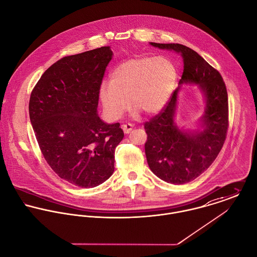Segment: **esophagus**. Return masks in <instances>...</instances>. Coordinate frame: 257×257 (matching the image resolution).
I'll use <instances>...</instances> for the list:
<instances>
[{
    "instance_id": "34e87169",
    "label": "esophagus",
    "mask_w": 257,
    "mask_h": 257,
    "mask_svg": "<svg viewBox=\"0 0 257 257\" xmlns=\"http://www.w3.org/2000/svg\"><path fill=\"white\" fill-rule=\"evenodd\" d=\"M134 125L132 123H125V124H122V130H123V133L124 134H130L131 131L133 130Z\"/></svg>"
}]
</instances>
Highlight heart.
<instances>
[{
  "label": "heart",
  "instance_id": "1",
  "mask_svg": "<svg viewBox=\"0 0 257 257\" xmlns=\"http://www.w3.org/2000/svg\"><path fill=\"white\" fill-rule=\"evenodd\" d=\"M177 79V68L169 58H132L114 68L110 82L101 85L100 99L108 116L114 120L128 110L131 103L136 114H152L165 106Z\"/></svg>",
  "mask_w": 257,
  "mask_h": 257
}]
</instances>
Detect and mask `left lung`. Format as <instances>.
I'll use <instances>...</instances> for the list:
<instances>
[{"label":"left lung","instance_id":"left-lung-1","mask_svg":"<svg viewBox=\"0 0 257 257\" xmlns=\"http://www.w3.org/2000/svg\"><path fill=\"white\" fill-rule=\"evenodd\" d=\"M150 44L179 53L184 62L179 84L199 85L205 96L206 108L199 130L183 131L174 122L180 87L162 110L145 123V148L150 170L167 183H188L211 166L225 141L228 127L225 84L220 72L193 49L179 43Z\"/></svg>","mask_w":257,"mask_h":257}]
</instances>
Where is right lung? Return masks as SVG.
Returning a JSON list of instances; mask_svg holds the SVG:
<instances>
[{
  "instance_id": "obj_1",
  "label": "right lung",
  "mask_w": 257,
  "mask_h": 257,
  "mask_svg": "<svg viewBox=\"0 0 257 257\" xmlns=\"http://www.w3.org/2000/svg\"><path fill=\"white\" fill-rule=\"evenodd\" d=\"M110 46L65 56L38 80L29 111L43 157L63 180L82 188L104 183L114 170L119 123L98 115L99 94L111 59Z\"/></svg>"
}]
</instances>
